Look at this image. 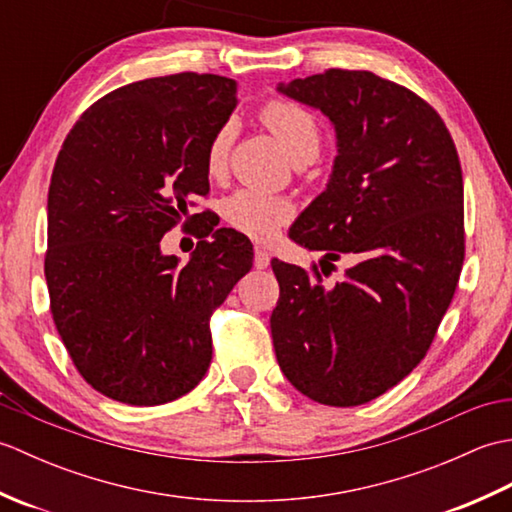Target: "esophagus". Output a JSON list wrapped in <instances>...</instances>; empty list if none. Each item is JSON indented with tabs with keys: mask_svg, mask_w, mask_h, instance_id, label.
<instances>
[{
	"mask_svg": "<svg viewBox=\"0 0 512 512\" xmlns=\"http://www.w3.org/2000/svg\"><path fill=\"white\" fill-rule=\"evenodd\" d=\"M253 264H255V268L257 270H264V268H268V264H270V253L266 248H255V257H253Z\"/></svg>",
	"mask_w": 512,
	"mask_h": 512,
	"instance_id": "1",
	"label": "esophagus"
}]
</instances>
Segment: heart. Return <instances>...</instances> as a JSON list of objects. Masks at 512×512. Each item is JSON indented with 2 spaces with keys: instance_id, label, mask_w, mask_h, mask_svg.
Instances as JSON below:
<instances>
[{
  "instance_id": "obj_1",
  "label": "heart",
  "mask_w": 512,
  "mask_h": 512,
  "mask_svg": "<svg viewBox=\"0 0 512 512\" xmlns=\"http://www.w3.org/2000/svg\"><path fill=\"white\" fill-rule=\"evenodd\" d=\"M262 118L299 165H306L319 156L321 127L306 107L286 99H273L264 105ZM235 134L237 125L228 121L211 136L209 147H206V169L211 176L224 173ZM292 213L295 209L286 198H277V195H268L257 189H239L222 202L224 220L237 231L255 239L273 237L277 228L290 220Z\"/></svg>"
}]
</instances>
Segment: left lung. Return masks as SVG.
Wrapping results in <instances>:
<instances>
[{"label": "left lung", "mask_w": 512, "mask_h": 512, "mask_svg": "<svg viewBox=\"0 0 512 512\" xmlns=\"http://www.w3.org/2000/svg\"><path fill=\"white\" fill-rule=\"evenodd\" d=\"M281 94L330 118L339 154L328 187L290 239L352 253L332 288L273 259L279 301L270 332L281 372L303 396L356 407L398 385L424 354L458 288L464 187L458 149L433 107L367 70H325Z\"/></svg>", "instance_id": "1"}]
</instances>
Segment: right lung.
<instances>
[{"mask_svg": "<svg viewBox=\"0 0 512 512\" xmlns=\"http://www.w3.org/2000/svg\"><path fill=\"white\" fill-rule=\"evenodd\" d=\"M235 105L226 76H156L105 94L63 140L43 270L65 350L107 398L162 405L209 369V319L253 266V244L209 217L180 266L160 239L209 193L206 147Z\"/></svg>", "mask_w": 512, "mask_h": 512, "instance_id": "obj_1", "label": "right lung"}]
</instances>
